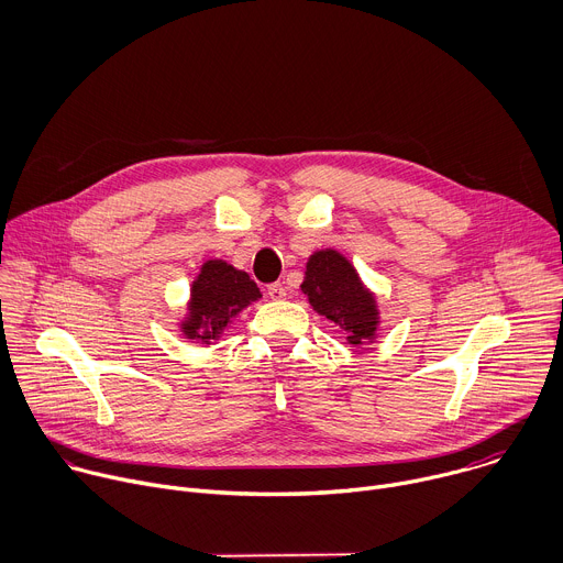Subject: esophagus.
Segmentation results:
<instances>
[{
  "mask_svg": "<svg viewBox=\"0 0 563 563\" xmlns=\"http://www.w3.org/2000/svg\"><path fill=\"white\" fill-rule=\"evenodd\" d=\"M268 297L273 299V301H279V299H284L286 297V288H284V284H271L268 286Z\"/></svg>",
  "mask_w": 563,
  "mask_h": 563,
  "instance_id": "obj_1",
  "label": "esophagus"
}]
</instances>
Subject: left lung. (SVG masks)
I'll return each mask as SVG.
<instances>
[{
    "mask_svg": "<svg viewBox=\"0 0 563 563\" xmlns=\"http://www.w3.org/2000/svg\"><path fill=\"white\" fill-rule=\"evenodd\" d=\"M301 292L310 306L346 332V342L355 349L373 342L379 328L375 295L364 286L355 266L332 249L308 257Z\"/></svg>",
    "mask_w": 563,
    "mask_h": 563,
    "instance_id": "8db88e82",
    "label": "left lung"
}]
</instances>
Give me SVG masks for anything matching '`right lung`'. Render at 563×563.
<instances>
[{
  "mask_svg": "<svg viewBox=\"0 0 563 563\" xmlns=\"http://www.w3.org/2000/svg\"><path fill=\"white\" fill-rule=\"evenodd\" d=\"M260 297L262 292L249 273L223 260H208L190 286L188 314L181 321V332L186 340L208 346Z\"/></svg>",
  "mask_w": 563,
  "mask_h": 563,
  "instance_id": "right-lung-1",
  "label": "right lung"
}]
</instances>
